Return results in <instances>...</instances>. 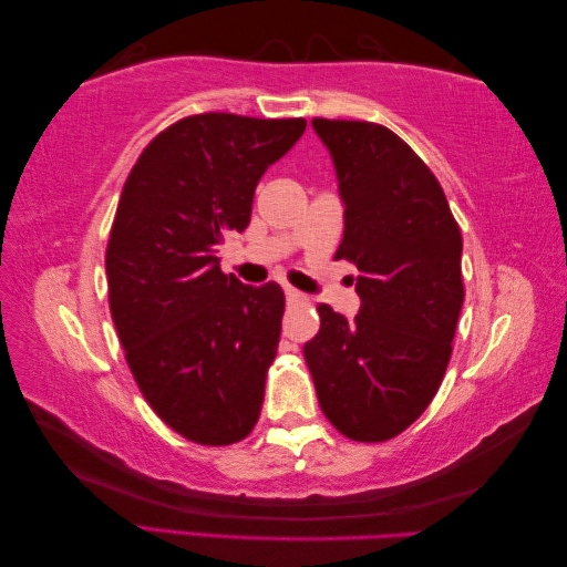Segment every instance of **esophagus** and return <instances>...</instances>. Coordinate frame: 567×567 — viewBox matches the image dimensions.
Returning <instances> with one entry per match:
<instances>
[{"label": "esophagus", "instance_id": "esophagus-1", "mask_svg": "<svg viewBox=\"0 0 567 567\" xmlns=\"http://www.w3.org/2000/svg\"><path fill=\"white\" fill-rule=\"evenodd\" d=\"M284 293H286V300H291V303H303V300H306V296L296 291L293 286H284Z\"/></svg>", "mask_w": 567, "mask_h": 567}]
</instances>
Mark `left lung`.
I'll list each match as a JSON object with an SVG mask.
<instances>
[{"mask_svg":"<svg viewBox=\"0 0 567 567\" xmlns=\"http://www.w3.org/2000/svg\"><path fill=\"white\" fill-rule=\"evenodd\" d=\"M310 124L344 205L334 259L357 269L362 306L348 320L320 303L303 354L334 429L381 443L406 431L443 381L465 300L462 235L441 183L401 136L372 122Z\"/></svg>","mask_w":567,"mask_h":567,"instance_id":"left-lung-1","label":"left lung"}]
</instances>
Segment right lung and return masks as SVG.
<instances>
[{"instance_id": "obj_1", "label": "right lung", "mask_w": 567, "mask_h": 567, "mask_svg": "<svg viewBox=\"0 0 567 567\" xmlns=\"http://www.w3.org/2000/svg\"><path fill=\"white\" fill-rule=\"evenodd\" d=\"M303 132L306 120L195 114L144 148L122 188L112 320L148 406L193 443L233 445L259 421L284 291L223 274L217 247L245 233L264 171Z\"/></svg>"}]
</instances>
